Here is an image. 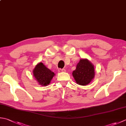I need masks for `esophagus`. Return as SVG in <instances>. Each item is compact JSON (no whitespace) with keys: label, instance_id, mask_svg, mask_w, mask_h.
<instances>
[{"label":"esophagus","instance_id":"1","mask_svg":"<svg viewBox=\"0 0 126 126\" xmlns=\"http://www.w3.org/2000/svg\"><path fill=\"white\" fill-rule=\"evenodd\" d=\"M58 71L59 72H65V69H58Z\"/></svg>","mask_w":126,"mask_h":126}]
</instances>
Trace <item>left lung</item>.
Returning <instances> with one entry per match:
<instances>
[{
    "label": "left lung",
    "instance_id": "obj_1",
    "mask_svg": "<svg viewBox=\"0 0 126 126\" xmlns=\"http://www.w3.org/2000/svg\"><path fill=\"white\" fill-rule=\"evenodd\" d=\"M72 74L78 85H87L94 79V65L87 59H81Z\"/></svg>",
    "mask_w": 126,
    "mask_h": 126
}]
</instances>
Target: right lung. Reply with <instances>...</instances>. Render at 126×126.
Segmentation results:
<instances>
[{
    "instance_id": "obj_1",
    "label": "right lung",
    "mask_w": 126,
    "mask_h": 126,
    "mask_svg": "<svg viewBox=\"0 0 126 126\" xmlns=\"http://www.w3.org/2000/svg\"><path fill=\"white\" fill-rule=\"evenodd\" d=\"M33 75L39 84L46 86L50 84L55 73L40 62L37 64L33 70Z\"/></svg>"
}]
</instances>
